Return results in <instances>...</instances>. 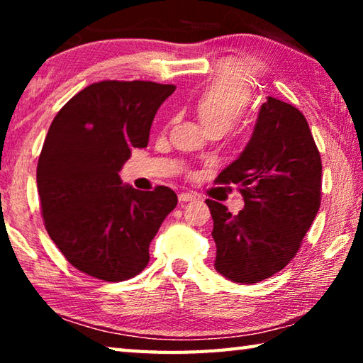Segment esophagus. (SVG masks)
Wrapping results in <instances>:
<instances>
[{"mask_svg": "<svg viewBox=\"0 0 363 363\" xmlns=\"http://www.w3.org/2000/svg\"><path fill=\"white\" fill-rule=\"evenodd\" d=\"M192 200H196V195L195 194H190V192L179 194V201H181V203H187V201H192Z\"/></svg>", "mask_w": 363, "mask_h": 363, "instance_id": "esophagus-1", "label": "esophagus"}]
</instances>
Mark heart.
Returning a JSON list of instances; mask_svg holds the SVG:
<instances>
[{
	"label": "heart",
	"instance_id": "1",
	"mask_svg": "<svg viewBox=\"0 0 363 363\" xmlns=\"http://www.w3.org/2000/svg\"><path fill=\"white\" fill-rule=\"evenodd\" d=\"M251 84L238 67H224L216 73L194 102L195 113L206 131H230L247 113Z\"/></svg>",
	"mask_w": 363,
	"mask_h": 363
}]
</instances>
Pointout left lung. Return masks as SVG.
I'll use <instances>...</instances> for the list:
<instances>
[{
    "instance_id": "8db88e82",
    "label": "left lung",
    "mask_w": 363,
    "mask_h": 363,
    "mask_svg": "<svg viewBox=\"0 0 363 363\" xmlns=\"http://www.w3.org/2000/svg\"><path fill=\"white\" fill-rule=\"evenodd\" d=\"M237 184L238 214L206 200L216 242L214 267L237 284H257L284 269L314 223L322 199V160L304 115L267 97L253 136L216 179Z\"/></svg>"
}]
</instances>
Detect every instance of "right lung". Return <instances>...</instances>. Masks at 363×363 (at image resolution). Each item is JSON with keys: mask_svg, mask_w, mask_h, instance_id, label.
Masks as SVG:
<instances>
[{"mask_svg": "<svg viewBox=\"0 0 363 363\" xmlns=\"http://www.w3.org/2000/svg\"><path fill=\"white\" fill-rule=\"evenodd\" d=\"M174 84L93 83L59 110L36 168L46 230L73 267L106 281L138 275L177 196L169 187L123 186L118 171L149 143L158 107Z\"/></svg>", "mask_w": 363, "mask_h": 363, "instance_id": "right-lung-1", "label": "right lung"}]
</instances>
